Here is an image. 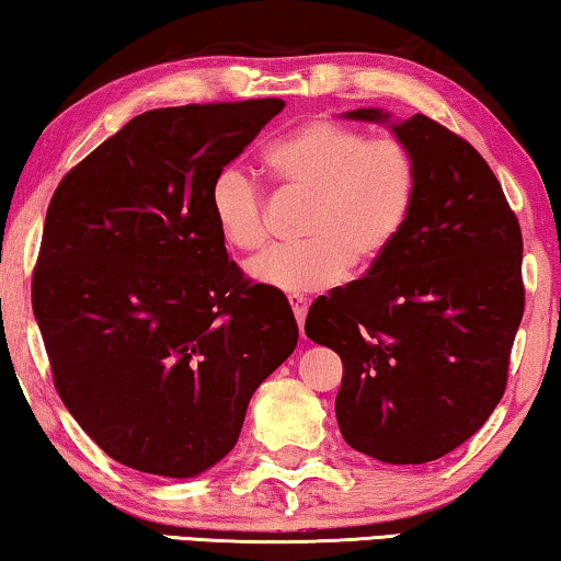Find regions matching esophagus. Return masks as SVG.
Segmentation results:
<instances>
[{"label": "esophagus", "mask_w": 561, "mask_h": 561, "mask_svg": "<svg viewBox=\"0 0 561 561\" xmlns=\"http://www.w3.org/2000/svg\"><path fill=\"white\" fill-rule=\"evenodd\" d=\"M289 307H291V312H295V317H297L299 330H302L305 317H307V297H302V295H289Z\"/></svg>", "instance_id": "obj_1"}]
</instances>
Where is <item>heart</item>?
I'll return each instance as SVG.
<instances>
[{"instance_id":"obj_1","label":"heart","mask_w":561,"mask_h":561,"mask_svg":"<svg viewBox=\"0 0 561 561\" xmlns=\"http://www.w3.org/2000/svg\"><path fill=\"white\" fill-rule=\"evenodd\" d=\"M264 161L287 191L309 196L302 244L274 249L249 264V274L287 295L330 287L353 266L373 264L396 244L415 204V161L398 138L334 121H309L266 148ZM211 216L221 239L239 252H259L270 241L264 191L254 175L227 165L211 194Z\"/></svg>"}]
</instances>
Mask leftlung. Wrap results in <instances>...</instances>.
Returning <instances> with one entry per match:
<instances>
[{
    "mask_svg": "<svg viewBox=\"0 0 561 561\" xmlns=\"http://www.w3.org/2000/svg\"><path fill=\"white\" fill-rule=\"evenodd\" d=\"M350 121L388 123L411 150L415 204L363 279L317 297L309 340L334 350V400L347 446L382 463H428L473 436L506 390L524 314L522 229L479 150L415 113L378 107Z\"/></svg>",
    "mask_w": 561,
    "mask_h": 561,
    "instance_id": "left-lung-1",
    "label": "left lung"
}]
</instances>
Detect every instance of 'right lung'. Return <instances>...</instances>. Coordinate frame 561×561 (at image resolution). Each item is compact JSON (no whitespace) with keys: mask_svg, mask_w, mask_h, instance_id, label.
Here are the masks:
<instances>
[{"mask_svg":"<svg viewBox=\"0 0 561 561\" xmlns=\"http://www.w3.org/2000/svg\"><path fill=\"white\" fill-rule=\"evenodd\" d=\"M282 107L259 98L136 115L49 201L32 309L57 396L123 466L204 473L295 353L287 297L229 262L208 204L219 171Z\"/></svg>","mask_w":561,"mask_h":561,"instance_id":"obj_1","label":"right lung"}]
</instances>
